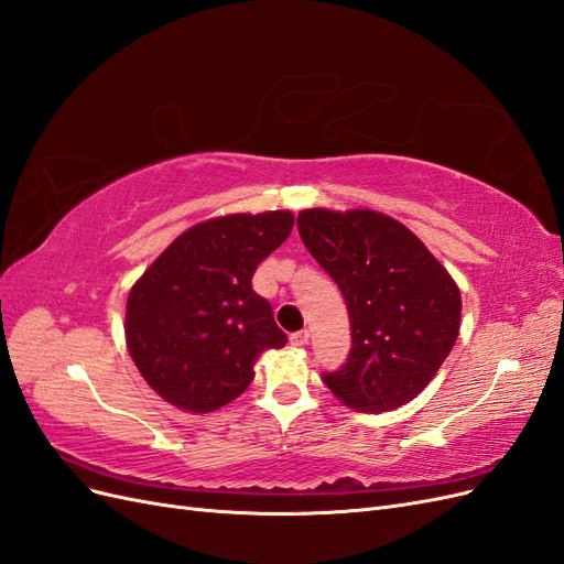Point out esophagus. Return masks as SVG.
<instances>
[{
	"instance_id": "obj_1",
	"label": "esophagus",
	"mask_w": 564,
	"mask_h": 564,
	"mask_svg": "<svg viewBox=\"0 0 564 564\" xmlns=\"http://www.w3.org/2000/svg\"><path fill=\"white\" fill-rule=\"evenodd\" d=\"M308 338H311L308 329H303V332H296V334L289 336V340H292V346H305V344H308Z\"/></svg>"
}]
</instances>
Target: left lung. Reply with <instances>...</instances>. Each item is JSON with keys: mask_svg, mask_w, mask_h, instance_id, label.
I'll use <instances>...</instances> for the list:
<instances>
[{"mask_svg": "<svg viewBox=\"0 0 564 564\" xmlns=\"http://www.w3.org/2000/svg\"><path fill=\"white\" fill-rule=\"evenodd\" d=\"M296 226L350 317L348 360L322 381L357 412L414 400L458 336L460 292L449 272L412 230L379 212L305 209Z\"/></svg>", "mask_w": 564, "mask_h": 564, "instance_id": "1", "label": "left lung"}]
</instances>
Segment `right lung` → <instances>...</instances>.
<instances>
[{
    "label": "right lung",
    "instance_id": "1",
    "mask_svg": "<svg viewBox=\"0 0 564 564\" xmlns=\"http://www.w3.org/2000/svg\"><path fill=\"white\" fill-rule=\"evenodd\" d=\"M292 228V212L204 220L131 286L127 348L162 400L185 412H214L249 388L256 357L286 344L251 278Z\"/></svg>",
    "mask_w": 564,
    "mask_h": 564
}]
</instances>
